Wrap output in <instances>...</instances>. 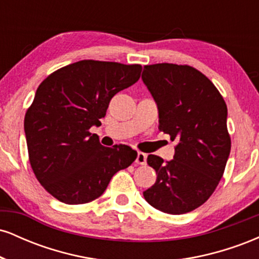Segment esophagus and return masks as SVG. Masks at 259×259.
I'll return each mask as SVG.
<instances>
[{
	"instance_id": "34e87169",
	"label": "esophagus",
	"mask_w": 259,
	"mask_h": 259,
	"mask_svg": "<svg viewBox=\"0 0 259 259\" xmlns=\"http://www.w3.org/2000/svg\"><path fill=\"white\" fill-rule=\"evenodd\" d=\"M146 160H147L146 153L138 152V157H136V163H138V164L145 165V164H146Z\"/></svg>"
}]
</instances>
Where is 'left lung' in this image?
<instances>
[{
    "label": "left lung",
    "instance_id": "left-lung-1",
    "mask_svg": "<svg viewBox=\"0 0 259 259\" xmlns=\"http://www.w3.org/2000/svg\"><path fill=\"white\" fill-rule=\"evenodd\" d=\"M141 79L158 108L159 130L178 142L167 163L147 157L157 179L144 197L168 214L191 212L214 192L227 165V105L213 82L189 65H145Z\"/></svg>",
    "mask_w": 259,
    "mask_h": 259
}]
</instances>
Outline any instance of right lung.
Masks as SVG:
<instances>
[{
	"label": "right lung",
	"mask_w": 259,
	"mask_h": 259,
	"mask_svg": "<svg viewBox=\"0 0 259 259\" xmlns=\"http://www.w3.org/2000/svg\"><path fill=\"white\" fill-rule=\"evenodd\" d=\"M141 65L85 61L61 68L41 82L24 119L35 177L53 197L82 204L105 192L112 177L136 159L126 145L105 147L100 126L109 101L140 79Z\"/></svg>",
	"instance_id": "add662e5"
}]
</instances>
